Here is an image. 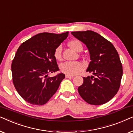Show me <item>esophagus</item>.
Masks as SVG:
<instances>
[{
  "instance_id": "1",
  "label": "esophagus",
  "mask_w": 133,
  "mask_h": 133,
  "mask_svg": "<svg viewBox=\"0 0 133 133\" xmlns=\"http://www.w3.org/2000/svg\"><path fill=\"white\" fill-rule=\"evenodd\" d=\"M65 77H66V78H73L74 76H70V75H68V74H66V75L65 76Z\"/></svg>"
}]
</instances>
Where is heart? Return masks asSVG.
I'll list each match as a JSON object with an SVG mask.
<instances>
[{
  "instance_id": "1",
  "label": "heart",
  "mask_w": 133,
  "mask_h": 133,
  "mask_svg": "<svg viewBox=\"0 0 133 133\" xmlns=\"http://www.w3.org/2000/svg\"><path fill=\"white\" fill-rule=\"evenodd\" d=\"M69 46L74 51H78L80 49L82 50L83 46L82 43L77 40H74L69 42ZM62 47L61 45L57 46L54 51V57L56 59L61 60L62 59ZM61 70L63 73L68 75H76L84 68V65L79 62H65L62 63L60 66Z\"/></svg>"
}]
</instances>
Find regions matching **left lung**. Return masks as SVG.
Listing matches in <instances>:
<instances>
[{
	"mask_svg": "<svg viewBox=\"0 0 133 133\" xmlns=\"http://www.w3.org/2000/svg\"><path fill=\"white\" fill-rule=\"evenodd\" d=\"M71 34L88 48L91 62L86 71L93 74L83 77L78 92L91 105L104 104L117 94L121 84L123 70L118 52L110 42L92 31Z\"/></svg>",
	"mask_w": 133,
	"mask_h": 133,
	"instance_id": "left-lung-1",
	"label": "left lung"
}]
</instances>
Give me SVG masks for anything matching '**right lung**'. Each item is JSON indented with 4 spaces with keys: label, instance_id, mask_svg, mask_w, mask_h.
<instances>
[{
    "label": "right lung",
    "instance_id": "right-lung-1",
    "mask_svg": "<svg viewBox=\"0 0 133 133\" xmlns=\"http://www.w3.org/2000/svg\"><path fill=\"white\" fill-rule=\"evenodd\" d=\"M68 36V31L59 34L42 32L17 49L11 64L12 81L18 93L27 102L44 105L57 91L65 74L48 76L59 70L54 51Z\"/></svg>",
    "mask_w": 133,
    "mask_h": 133
}]
</instances>
